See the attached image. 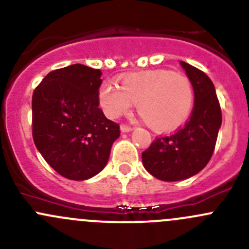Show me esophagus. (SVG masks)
I'll return each instance as SVG.
<instances>
[{
  "instance_id": "esophagus-1",
  "label": "esophagus",
  "mask_w": 249,
  "mask_h": 249,
  "mask_svg": "<svg viewBox=\"0 0 249 249\" xmlns=\"http://www.w3.org/2000/svg\"><path fill=\"white\" fill-rule=\"evenodd\" d=\"M120 131H122L123 134H125V132H130V131H132V127L123 124V125H120Z\"/></svg>"
}]
</instances>
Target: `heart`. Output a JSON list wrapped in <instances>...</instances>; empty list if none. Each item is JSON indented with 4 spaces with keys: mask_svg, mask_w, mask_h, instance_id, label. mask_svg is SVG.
<instances>
[{
    "mask_svg": "<svg viewBox=\"0 0 249 249\" xmlns=\"http://www.w3.org/2000/svg\"><path fill=\"white\" fill-rule=\"evenodd\" d=\"M99 102L105 114L115 119L126 114L135 102L145 124L158 132L177 129L189 117L194 89L187 77L166 70L136 72L119 78V87L104 83Z\"/></svg>",
    "mask_w": 249,
    "mask_h": 249,
    "instance_id": "obj_1",
    "label": "heart"
}]
</instances>
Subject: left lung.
<instances>
[{"mask_svg": "<svg viewBox=\"0 0 249 249\" xmlns=\"http://www.w3.org/2000/svg\"><path fill=\"white\" fill-rule=\"evenodd\" d=\"M194 89V108L187 124L159 137L142 153L144 169L165 182L193 177L210 161L222 125V110L212 80L196 67L180 61Z\"/></svg>", "mask_w": 249, "mask_h": 249, "instance_id": "8db88e82", "label": "left lung"}]
</instances>
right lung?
Here are the masks:
<instances>
[{
  "instance_id": "add662e5",
  "label": "right lung",
  "mask_w": 249,
  "mask_h": 249,
  "mask_svg": "<svg viewBox=\"0 0 249 249\" xmlns=\"http://www.w3.org/2000/svg\"><path fill=\"white\" fill-rule=\"evenodd\" d=\"M102 72L71 65L49 72L32 95V136L44 160L62 177L85 180L109 159L119 125L99 108Z\"/></svg>"
}]
</instances>
